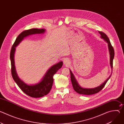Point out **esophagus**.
<instances>
[{
  "label": "esophagus",
  "instance_id": "esophagus-1",
  "mask_svg": "<svg viewBox=\"0 0 124 124\" xmlns=\"http://www.w3.org/2000/svg\"><path fill=\"white\" fill-rule=\"evenodd\" d=\"M63 63H64V64L65 65H68L69 64L70 61H69V59H64V60H63Z\"/></svg>",
  "mask_w": 124,
  "mask_h": 124
}]
</instances>
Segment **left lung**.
I'll return each mask as SVG.
<instances>
[{
    "mask_svg": "<svg viewBox=\"0 0 124 124\" xmlns=\"http://www.w3.org/2000/svg\"><path fill=\"white\" fill-rule=\"evenodd\" d=\"M99 33L101 35V39H103L108 44V50H109V54H110V65L111 66L112 72L113 60L114 57V51L113 47L112 46L110 42L109 39L107 36V35L103 32H102L101 31H99ZM70 80H71V82H72L74 90L78 94H82V95H92V94L97 93L99 92H100L101 90H102V89L104 87L105 84L107 83V81L110 78L112 75V73H111L110 76L108 77V78L107 80H106L104 82H103L101 85H100L98 87L93 88H84L79 85V84L78 82L77 79H76L74 75H73V73L72 72L71 70H70Z\"/></svg>",
    "mask_w": 124,
    "mask_h": 124,
    "instance_id": "8db88e82",
    "label": "left lung"
}]
</instances>
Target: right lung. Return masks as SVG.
Listing matches in <instances>:
<instances>
[{
	"label": "right lung",
	"instance_id": "obj_1",
	"mask_svg": "<svg viewBox=\"0 0 124 124\" xmlns=\"http://www.w3.org/2000/svg\"><path fill=\"white\" fill-rule=\"evenodd\" d=\"M45 31L46 29H39L37 28H33L23 31L16 39L10 52L11 73L13 78L25 94L33 98L42 97L46 95L50 92L52 86L53 82H54L53 77L58 71V70L62 67L63 62L60 61L48 69L39 82L35 84L28 85L20 78L16 72L14 61L16 47L18 46L25 37L34 34H43Z\"/></svg>",
	"mask_w": 124,
	"mask_h": 124
}]
</instances>
